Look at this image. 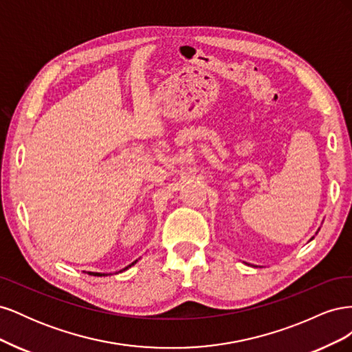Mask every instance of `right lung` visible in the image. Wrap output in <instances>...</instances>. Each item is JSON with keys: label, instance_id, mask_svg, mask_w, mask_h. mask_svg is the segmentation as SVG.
<instances>
[{"label": "right lung", "instance_id": "1", "mask_svg": "<svg viewBox=\"0 0 352 352\" xmlns=\"http://www.w3.org/2000/svg\"><path fill=\"white\" fill-rule=\"evenodd\" d=\"M138 261V260H136ZM136 261H133L131 265H133ZM131 265H127V267L126 269H129L131 267ZM126 269H123V270H126ZM88 274H92V276H105V274H102V273H92V272H88Z\"/></svg>", "mask_w": 352, "mask_h": 352}]
</instances>
